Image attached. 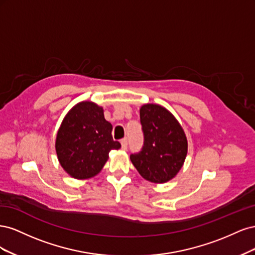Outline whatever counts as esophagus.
<instances>
[{
	"label": "esophagus",
	"mask_w": 255,
	"mask_h": 255,
	"mask_svg": "<svg viewBox=\"0 0 255 255\" xmlns=\"http://www.w3.org/2000/svg\"><path fill=\"white\" fill-rule=\"evenodd\" d=\"M121 148H122V150L128 149V139H127V138H125V139L121 140Z\"/></svg>",
	"instance_id": "34e87169"
}]
</instances>
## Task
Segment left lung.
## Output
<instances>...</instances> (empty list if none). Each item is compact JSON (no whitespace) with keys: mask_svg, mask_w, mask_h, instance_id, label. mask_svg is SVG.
Wrapping results in <instances>:
<instances>
[{"mask_svg":"<svg viewBox=\"0 0 255 255\" xmlns=\"http://www.w3.org/2000/svg\"><path fill=\"white\" fill-rule=\"evenodd\" d=\"M143 145L130 154L137 171L153 183L170 181L182 168L187 154V139L180 123L163 106L145 104L140 109Z\"/></svg>","mask_w":255,"mask_h":255,"instance_id":"8db88e82","label":"left lung"}]
</instances>
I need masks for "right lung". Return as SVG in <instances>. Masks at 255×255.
Returning a JSON list of instances; mask_svg holds the SVG:
<instances>
[{"instance_id": "right-lung-1", "label": "right lung", "mask_w": 255, "mask_h": 255, "mask_svg": "<svg viewBox=\"0 0 255 255\" xmlns=\"http://www.w3.org/2000/svg\"><path fill=\"white\" fill-rule=\"evenodd\" d=\"M113 126L104 118L103 109L92 102H81L67 114L56 137L59 163L75 179L97 175L111 150L121 144L113 139Z\"/></svg>"}]
</instances>
